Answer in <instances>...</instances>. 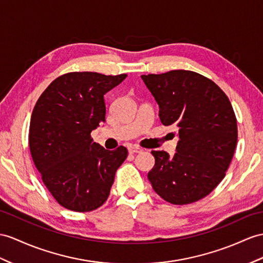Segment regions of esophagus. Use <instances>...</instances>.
<instances>
[{"instance_id": "esophagus-1", "label": "esophagus", "mask_w": 263, "mask_h": 263, "mask_svg": "<svg viewBox=\"0 0 263 263\" xmlns=\"http://www.w3.org/2000/svg\"><path fill=\"white\" fill-rule=\"evenodd\" d=\"M128 152H129V154H135V153H142L143 149L138 146H130L129 148H128Z\"/></svg>"}]
</instances>
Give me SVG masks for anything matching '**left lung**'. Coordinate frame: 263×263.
<instances>
[{
	"label": "left lung",
	"mask_w": 263,
	"mask_h": 263,
	"mask_svg": "<svg viewBox=\"0 0 263 263\" xmlns=\"http://www.w3.org/2000/svg\"><path fill=\"white\" fill-rule=\"evenodd\" d=\"M142 79L159 106L162 124L178 128L174 156L153 151L155 165L147 177L172 204L201 200L219 185L232 161L238 127L231 102L212 80L189 70Z\"/></svg>",
	"instance_id": "left-lung-1"
}]
</instances>
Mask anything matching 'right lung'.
<instances>
[{
    "label": "right lung",
    "mask_w": 263,
    "mask_h": 263,
    "mask_svg": "<svg viewBox=\"0 0 263 263\" xmlns=\"http://www.w3.org/2000/svg\"><path fill=\"white\" fill-rule=\"evenodd\" d=\"M126 77L66 73L36 101L30 121L31 156L44 185L63 208L89 212L109 196L115 173L128 152L124 146L105 149L90 134L106 120L104 96Z\"/></svg>",
    "instance_id": "obj_1"
}]
</instances>
